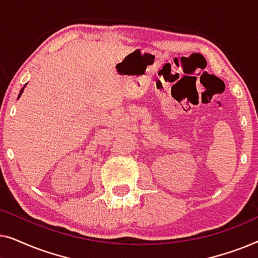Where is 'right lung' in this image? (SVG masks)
Here are the masks:
<instances>
[{
  "instance_id": "obj_1",
  "label": "right lung",
  "mask_w": 258,
  "mask_h": 258,
  "mask_svg": "<svg viewBox=\"0 0 258 258\" xmlns=\"http://www.w3.org/2000/svg\"><path fill=\"white\" fill-rule=\"evenodd\" d=\"M22 93H23V88H22V89H21V91H20V94H19V97H17V98H20V96H21V95H22Z\"/></svg>"
}]
</instances>
